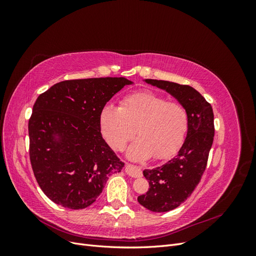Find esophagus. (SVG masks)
Instances as JSON below:
<instances>
[{
    "label": "esophagus",
    "mask_w": 256,
    "mask_h": 256,
    "mask_svg": "<svg viewBox=\"0 0 256 256\" xmlns=\"http://www.w3.org/2000/svg\"><path fill=\"white\" fill-rule=\"evenodd\" d=\"M125 171L131 177L138 178V177H141L142 176V171H141L140 168L134 166H131V164H128L125 166Z\"/></svg>",
    "instance_id": "34e87169"
}]
</instances>
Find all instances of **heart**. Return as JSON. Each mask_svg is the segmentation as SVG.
<instances>
[{"instance_id": "1", "label": "heart", "mask_w": 256, "mask_h": 256, "mask_svg": "<svg viewBox=\"0 0 256 256\" xmlns=\"http://www.w3.org/2000/svg\"><path fill=\"white\" fill-rule=\"evenodd\" d=\"M102 132L113 150H122L136 134L127 157L143 161L154 156L166 159L180 148L188 130V114L177 102H166L156 92L143 90L126 96L120 108L104 106L100 113Z\"/></svg>"}]
</instances>
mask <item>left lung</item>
<instances>
[{
  "label": "left lung",
  "instance_id": "left-lung-1",
  "mask_svg": "<svg viewBox=\"0 0 256 256\" xmlns=\"http://www.w3.org/2000/svg\"><path fill=\"white\" fill-rule=\"evenodd\" d=\"M143 81L168 92L188 114L187 136L176 156L164 166L143 171L150 189L138 198V202L150 212H166L184 203L202 178L214 142V112L205 98L189 85Z\"/></svg>",
  "mask_w": 256,
  "mask_h": 256
}]
</instances>
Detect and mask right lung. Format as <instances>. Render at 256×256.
<instances>
[{"label": "right lung", "instance_id": "add662e5", "mask_svg": "<svg viewBox=\"0 0 256 256\" xmlns=\"http://www.w3.org/2000/svg\"><path fill=\"white\" fill-rule=\"evenodd\" d=\"M126 78L62 81L40 95L28 120L30 159L52 202L83 209L95 202L122 162L100 132V113Z\"/></svg>", "mask_w": 256, "mask_h": 256}]
</instances>
